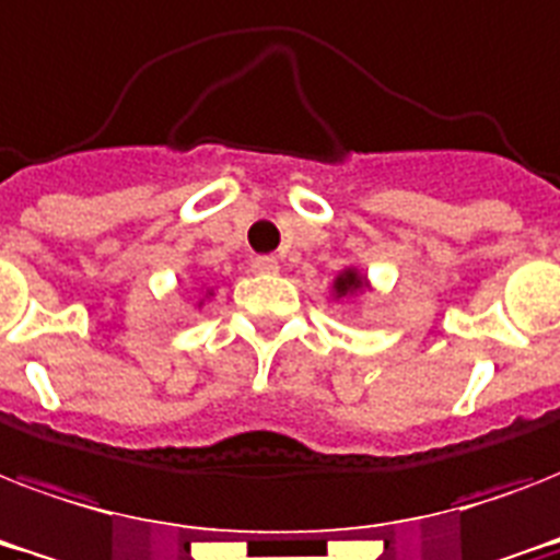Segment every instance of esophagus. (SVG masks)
Wrapping results in <instances>:
<instances>
[{"label":"esophagus","mask_w":560,"mask_h":560,"mask_svg":"<svg viewBox=\"0 0 560 560\" xmlns=\"http://www.w3.org/2000/svg\"><path fill=\"white\" fill-rule=\"evenodd\" d=\"M253 270L258 272V276H276V272H279V261H276L272 255H258L253 261Z\"/></svg>","instance_id":"34e87169"}]
</instances>
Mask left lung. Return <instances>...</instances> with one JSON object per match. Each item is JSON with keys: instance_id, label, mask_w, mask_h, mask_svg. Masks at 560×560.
I'll return each instance as SVG.
<instances>
[{"instance_id": "obj_1", "label": "left lung", "mask_w": 560, "mask_h": 560, "mask_svg": "<svg viewBox=\"0 0 560 560\" xmlns=\"http://www.w3.org/2000/svg\"><path fill=\"white\" fill-rule=\"evenodd\" d=\"M366 290H372V281L360 267L349 264V267H342L331 281V299L334 302H346V299L363 296Z\"/></svg>"}]
</instances>
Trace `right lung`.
Returning <instances> with one entry per match:
<instances>
[{"label":"right lung","mask_w":560,"mask_h":560,"mask_svg":"<svg viewBox=\"0 0 560 560\" xmlns=\"http://www.w3.org/2000/svg\"><path fill=\"white\" fill-rule=\"evenodd\" d=\"M202 296L200 299H197V307H202V305H206V299H211V296H214V288H206V284H202Z\"/></svg>","instance_id":"right-lung-1"}]
</instances>
